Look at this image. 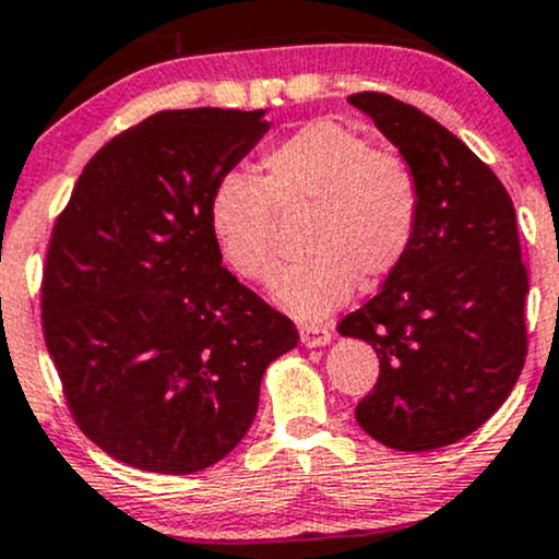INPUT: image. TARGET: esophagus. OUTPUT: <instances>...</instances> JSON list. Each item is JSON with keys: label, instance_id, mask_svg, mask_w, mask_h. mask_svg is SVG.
I'll use <instances>...</instances> for the list:
<instances>
[{"label": "esophagus", "instance_id": "obj_1", "mask_svg": "<svg viewBox=\"0 0 559 559\" xmlns=\"http://www.w3.org/2000/svg\"><path fill=\"white\" fill-rule=\"evenodd\" d=\"M299 338L305 346H325L333 338V333L331 329H325V325L310 323V325H299Z\"/></svg>", "mask_w": 559, "mask_h": 559}]
</instances>
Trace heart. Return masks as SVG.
<instances>
[{"instance_id": "obj_1", "label": "heart", "mask_w": 559, "mask_h": 559, "mask_svg": "<svg viewBox=\"0 0 559 559\" xmlns=\"http://www.w3.org/2000/svg\"><path fill=\"white\" fill-rule=\"evenodd\" d=\"M307 210L305 258L281 267L271 294L301 320L342 307L362 284H378L407 260L423 215L418 170L357 131L312 120L260 157V178L228 170L207 199V226L236 275L260 281L275 260L278 215Z\"/></svg>"}]
</instances>
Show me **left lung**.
<instances>
[{
	"mask_svg": "<svg viewBox=\"0 0 559 559\" xmlns=\"http://www.w3.org/2000/svg\"><path fill=\"white\" fill-rule=\"evenodd\" d=\"M349 102L400 146L423 186L407 260L338 323L381 362L355 418L396 452H428L484 426L523 370L528 271L515 207L489 165L418 107L381 92Z\"/></svg>",
	"mask_w": 559,
	"mask_h": 559,
	"instance_id": "1",
	"label": "left lung"
}]
</instances>
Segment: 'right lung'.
<instances>
[{"instance_id":"right-lung-1","label":"right lung","mask_w":559,"mask_h":559,"mask_svg":"<svg viewBox=\"0 0 559 559\" xmlns=\"http://www.w3.org/2000/svg\"><path fill=\"white\" fill-rule=\"evenodd\" d=\"M265 110H163L88 159L52 228L41 329L70 415L150 473L204 471L243 439L294 323L223 267L217 178L265 136Z\"/></svg>"}]
</instances>
